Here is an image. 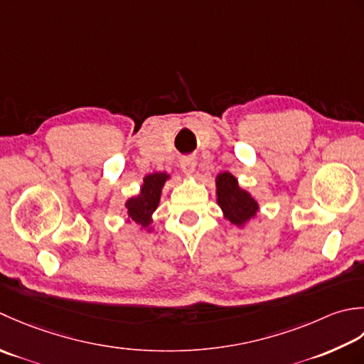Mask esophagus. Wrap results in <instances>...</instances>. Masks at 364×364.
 <instances>
[{"mask_svg": "<svg viewBox=\"0 0 364 364\" xmlns=\"http://www.w3.org/2000/svg\"><path fill=\"white\" fill-rule=\"evenodd\" d=\"M195 166H196V160L193 157H183L181 160V168L185 174H191L195 171Z\"/></svg>", "mask_w": 364, "mask_h": 364, "instance_id": "1", "label": "esophagus"}]
</instances>
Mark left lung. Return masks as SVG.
I'll return each mask as SVG.
<instances>
[{"instance_id":"1","label":"left lung","mask_w":364,"mask_h":364,"mask_svg":"<svg viewBox=\"0 0 364 364\" xmlns=\"http://www.w3.org/2000/svg\"><path fill=\"white\" fill-rule=\"evenodd\" d=\"M218 205L225 212V217L232 225L240 226L257 212V203L247 191L240 190L237 179L229 173H221L217 177Z\"/></svg>"}]
</instances>
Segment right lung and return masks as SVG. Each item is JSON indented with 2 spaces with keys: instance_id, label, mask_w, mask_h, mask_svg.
<instances>
[{
  "instance_id": "right-lung-1",
  "label": "right lung",
  "mask_w": 364,
  "mask_h": 364,
  "mask_svg": "<svg viewBox=\"0 0 364 364\" xmlns=\"http://www.w3.org/2000/svg\"><path fill=\"white\" fill-rule=\"evenodd\" d=\"M166 179L168 174L165 173H154L146 176L139 195L129 199L127 204H125L129 210V217L133 221H136L138 225L144 228L151 225V215L157 209L161 187L165 185Z\"/></svg>"
}]
</instances>
